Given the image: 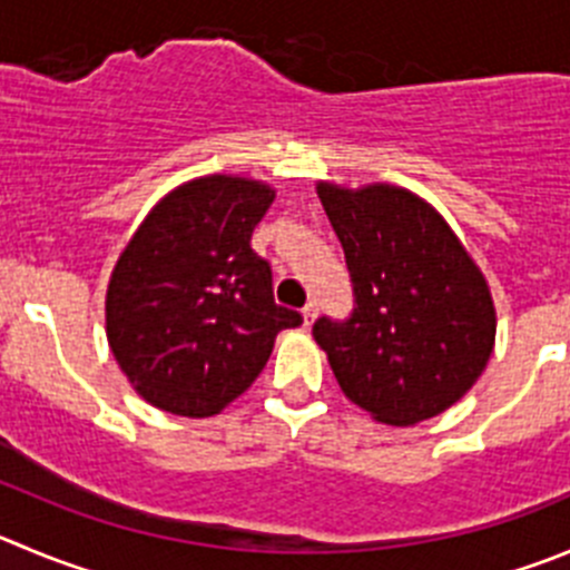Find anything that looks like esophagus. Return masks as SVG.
<instances>
[{
    "label": "esophagus",
    "instance_id": "esophagus-1",
    "mask_svg": "<svg viewBox=\"0 0 570 570\" xmlns=\"http://www.w3.org/2000/svg\"><path fill=\"white\" fill-rule=\"evenodd\" d=\"M302 316H305V324H307V327H311V324L316 322V316H318V302L316 299L307 302V305L302 307Z\"/></svg>",
    "mask_w": 570,
    "mask_h": 570
}]
</instances>
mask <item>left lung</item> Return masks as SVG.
<instances>
[{
  "label": "left lung",
  "mask_w": 570,
  "mask_h": 570,
  "mask_svg": "<svg viewBox=\"0 0 570 570\" xmlns=\"http://www.w3.org/2000/svg\"><path fill=\"white\" fill-rule=\"evenodd\" d=\"M316 193L355 288L344 324H313L341 392L383 425L442 414L475 386L495 346L490 282L411 189L316 181Z\"/></svg>",
  "instance_id": "left-lung-1"
}]
</instances>
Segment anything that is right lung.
<instances>
[{"label":"right lung","instance_id":"right-lung-1","mask_svg":"<svg viewBox=\"0 0 570 570\" xmlns=\"http://www.w3.org/2000/svg\"><path fill=\"white\" fill-rule=\"evenodd\" d=\"M276 189L213 173L156 200L122 246L106 288V338L134 392L189 420L215 416L268 363L282 330L302 316L279 307L252 232Z\"/></svg>","mask_w":570,"mask_h":570}]
</instances>
